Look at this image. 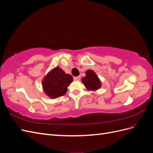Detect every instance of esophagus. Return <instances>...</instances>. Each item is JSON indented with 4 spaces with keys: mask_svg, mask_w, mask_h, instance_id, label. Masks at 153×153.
<instances>
[{
    "mask_svg": "<svg viewBox=\"0 0 153 153\" xmlns=\"http://www.w3.org/2000/svg\"><path fill=\"white\" fill-rule=\"evenodd\" d=\"M74 79H75V80H76V81H79V80H80V76H76V77L74 78Z\"/></svg>",
    "mask_w": 153,
    "mask_h": 153,
    "instance_id": "esophagus-1",
    "label": "esophagus"
}]
</instances>
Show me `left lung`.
Returning <instances> with one entry per match:
<instances>
[{
  "label": "left lung",
  "instance_id": "8db88e82",
  "mask_svg": "<svg viewBox=\"0 0 153 153\" xmlns=\"http://www.w3.org/2000/svg\"><path fill=\"white\" fill-rule=\"evenodd\" d=\"M86 76L82 78V82L89 91H96L101 87V82L93 70L88 69L85 71Z\"/></svg>",
  "mask_w": 153,
  "mask_h": 153
}]
</instances>
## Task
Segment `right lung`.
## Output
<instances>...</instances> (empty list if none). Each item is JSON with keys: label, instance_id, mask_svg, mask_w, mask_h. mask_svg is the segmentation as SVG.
Masks as SVG:
<instances>
[{"label": "right lung", "instance_id": "obj_1", "mask_svg": "<svg viewBox=\"0 0 153 153\" xmlns=\"http://www.w3.org/2000/svg\"><path fill=\"white\" fill-rule=\"evenodd\" d=\"M73 80L71 75L65 73L59 66L55 67L43 78L42 86L44 92L50 98H57L66 94L68 87Z\"/></svg>", "mask_w": 153, "mask_h": 153}]
</instances>
